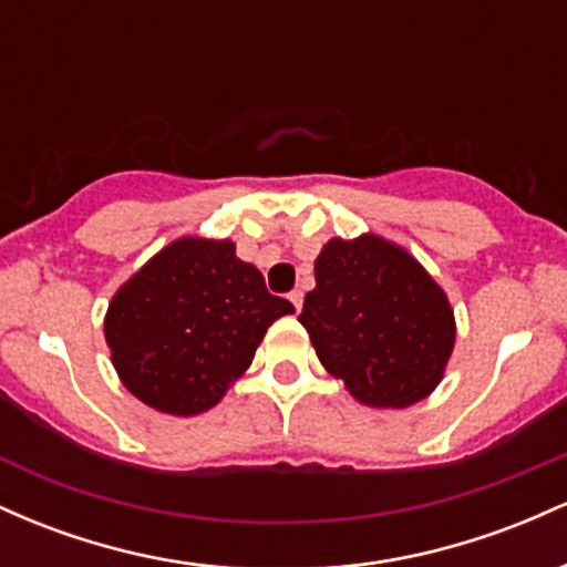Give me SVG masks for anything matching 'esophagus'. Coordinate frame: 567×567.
<instances>
[{
  "label": "esophagus",
  "mask_w": 567,
  "mask_h": 567,
  "mask_svg": "<svg viewBox=\"0 0 567 567\" xmlns=\"http://www.w3.org/2000/svg\"><path fill=\"white\" fill-rule=\"evenodd\" d=\"M290 303H292V309L301 311V306H303V292H301V290H292V292H290Z\"/></svg>",
  "instance_id": "34e87169"
}]
</instances>
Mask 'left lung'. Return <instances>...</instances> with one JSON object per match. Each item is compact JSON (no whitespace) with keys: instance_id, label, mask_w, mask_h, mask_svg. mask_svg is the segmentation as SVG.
<instances>
[{"instance_id":"left-lung-1","label":"left lung","mask_w":567,"mask_h":567,"mask_svg":"<svg viewBox=\"0 0 567 567\" xmlns=\"http://www.w3.org/2000/svg\"><path fill=\"white\" fill-rule=\"evenodd\" d=\"M315 279L298 322L357 402L402 410L437 389L455 347L453 306L405 247L373 231L333 237Z\"/></svg>"}]
</instances>
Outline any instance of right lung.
<instances>
[{
  "instance_id": "add662e5",
  "label": "right lung",
  "mask_w": 567,
  "mask_h": 567,
  "mask_svg": "<svg viewBox=\"0 0 567 567\" xmlns=\"http://www.w3.org/2000/svg\"><path fill=\"white\" fill-rule=\"evenodd\" d=\"M292 311L231 239L181 237L120 285L103 336L130 394L188 419L224 400L269 324Z\"/></svg>"
}]
</instances>
